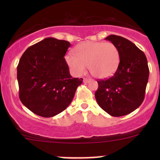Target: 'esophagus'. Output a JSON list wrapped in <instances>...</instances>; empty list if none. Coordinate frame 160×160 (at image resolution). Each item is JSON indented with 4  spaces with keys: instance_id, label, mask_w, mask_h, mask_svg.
I'll return each mask as SVG.
<instances>
[{
    "instance_id": "esophagus-1",
    "label": "esophagus",
    "mask_w": 160,
    "mask_h": 160,
    "mask_svg": "<svg viewBox=\"0 0 160 160\" xmlns=\"http://www.w3.org/2000/svg\"><path fill=\"white\" fill-rule=\"evenodd\" d=\"M90 80V79L89 78H83V82L84 83H88V82H89Z\"/></svg>"
}]
</instances>
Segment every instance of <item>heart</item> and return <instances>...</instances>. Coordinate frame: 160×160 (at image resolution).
I'll return each instance as SVG.
<instances>
[{"label":"heart","instance_id":"1","mask_svg":"<svg viewBox=\"0 0 160 160\" xmlns=\"http://www.w3.org/2000/svg\"><path fill=\"white\" fill-rule=\"evenodd\" d=\"M75 54L67 53L66 62L72 73L81 76L88 66L93 76L99 79L111 77L120 63L118 48L111 42H86L75 48Z\"/></svg>","mask_w":160,"mask_h":160}]
</instances>
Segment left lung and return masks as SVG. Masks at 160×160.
Returning a JSON list of instances; mask_svg holds the SVG:
<instances>
[{"mask_svg":"<svg viewBox=\"0 0 160 160\" xmlns=\"http://www.w3.org/2000/svg\"><path fill=\"white\" fill-rule=\"evenodd\" d=\"M120 52V63L114 75L98 80L95 98L98 105L114 117L126 115L144 101L149 70L145 53L133 42L118 35L105 38Z\"/></svg>","mask_w":160,"mask_h":160,"instance_id":"obj_1","label":"left lung"}]
</instances>
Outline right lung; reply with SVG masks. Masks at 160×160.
Wrapping results in <instances>:
<instances>
[{"instance_id":"add662e5","label":"right lung","mask_w":160,"mask_h":160,"mask_svg":"<svg viewBox=\"0 0 160 160\" xmlns=\"http://www.w3.org/2000/svg\"><path fill=\"white\" fill-rule=\"evenodd\" d=\"M70 43L46 38L25 50L17 67L19 98L37 115L53 117L73 99L82 78H72L64 58Z\"/></svg>"}]
</instances>
